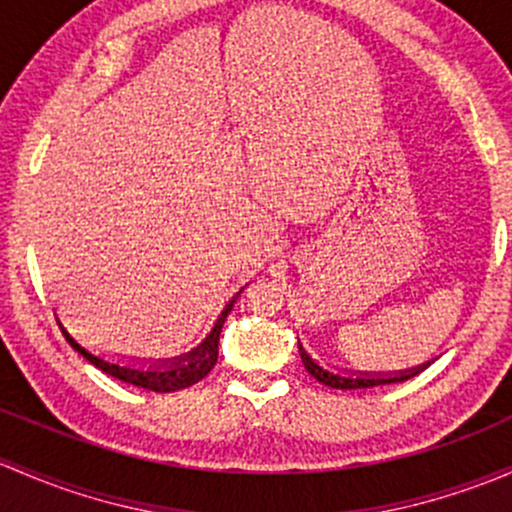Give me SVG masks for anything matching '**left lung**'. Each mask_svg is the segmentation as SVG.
Here are the masks:
<instances>
[{
	"instance_id": "left-lung-1",
	"label": "left lung",
	"mask_w": 512,
	"mask_h": 512,
	"mask_svg": "<svg viewBox=\"0 0 512 512\" xmlns=\"http://www.w3.org/2000/svg\"><path fill=\"white\" fill-rule=\"evenodd\" d=\"M299 353H301V363H304V368L309 370V373L314 375L319 383H324L328 387H336V390H358V387L402 383V380H410L419 373V370H405V373H397V375H368V373H363V375H341V373H331V370L321 368V365L316 363V360L311 358V355L306 353L301 346H299Z\"/></svg>"
}]
</instances>
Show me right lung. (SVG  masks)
Wrapping results in <instances>:
<instances>
[{"mask_svg":"<svg viewBox=\"0 0 512 512\" xmlns=\"http://www.w3.org/2000/svg\"><path fill=\"white\" fill-rule=\"evenodd\" d=\"M230 306H233V304H230ZM230 306L223 311V316L218 319V324H215L211 336H208L206 341L201 343V346L193 348L191 353L181 355V358L169 360L166 365L164 363L154 365V368H132V365L110 363V360L100 358V355L85 351V348L80 346V343L71 336V333H68L66 328L61 326V321H58V326H61L63 336H66V341L71 343L75 351L83 355L85 360H90L95 368H100L102 373L112 375V378L122 380V383H127V385L144 387V390L174 392V390H184V387H191L193 383H198V380L206 378V375L213 370L215 360H218L220 328H223V321H225V316H228Z\"/></svg>","mask_w":512,"mask_h":512,"instance_id":"obj_1","label":"right lung"}]
</instances>
